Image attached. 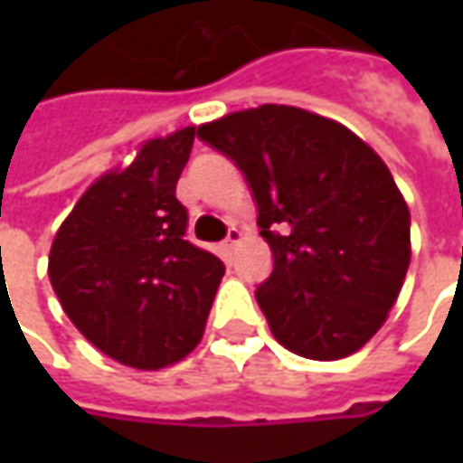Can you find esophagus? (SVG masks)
I'll list each match as a JSON object with an SVG mask.
<instances>
[{
  "instance_id": "esophagus-1",
  "label": "esophagus",
  "mask_w": 463,
  "mask_h": 463,
  "mask_svg": "<svg viewBox=\"0 0 463 463\" xmlns=\"http://www.w3.org/2000/svg\"><path fill=\"white\" fill-rule=\"evenodd\" d=\"M241 244V232L240 229H229V234H226V240L222 241L223 247V255H232L237 247Z\"/></svg>"
}]
</instances>
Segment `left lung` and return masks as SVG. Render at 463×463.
<instances>
[{
	"label": "left lung",
	"instance_id": "obj_1",
	"mask_svg": "<svg viewBox=\"0 0 463 463\" xmlns=\"http://www.w3.org/2000/svg\"><path fill=\"white\" fill-rule=\"evenodd\" d=\"M241 169L273 270L255 291L278 343L337 361L383 325L410 268V211L382 156L345 126L262 105L198 128Z\"/></svg>",
	"mask_w": 463,
	"mask_h": 463
}]
</instances>
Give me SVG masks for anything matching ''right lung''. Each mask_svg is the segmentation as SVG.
Wrapping results in <instances>:
<instances>
[{
	"label": "right lung",
	"instance_id": "obj_1",
	"mask_svg": "<svg viewBox=\"0 0 463 463\" xmlns=\"http://www.w3.org/2000/svg\"><path fill=\"white\" fill-rule=\"evenodd\" d=\"M195 128L152 138L99 177L51 244L48 278L74 327L118 364L165 368L201 343L223 262L185 240L175 198Z\"/></svg>",
	"mask_w": 463,
	"mask_h": 463
}]
</instances>
